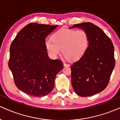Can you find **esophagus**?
<instances>
[{
    "label": "esophagus",
    "instance_id": "1",
    "mask_svg": "<svg viewBox=\"0 0 120 120\" xmlns=\"http://www.w3.org/2000/svg\"><path fill=\"white\" fill-rule=\"evenodd\" d=\"M63 65H64V67H69V64H66V63H64V64H63Z\"/></svg>",
    "mask_w": 120,
    "mask_h": 120
}]
</instances>
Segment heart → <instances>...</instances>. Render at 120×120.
<instances>
[{
	"label": "heart",
	"mask_w": 120,
	"mask_h": 120,
	"mask_svg": "<svg viewBox=\"0 0 120 120\" xmlns=\"http://www.w3.org/2000/svg\"><path fill=\"white\" fill-rule=\"evenodd\" d=\"M52 41L47 39L45 45L48 54L55 59L61 53L65 57L76 61L82 57L89 45L87 33L82 29L73 30L62 28L52 35Z\"/></svg>",
	"instance_id": "obj_1"
}]
</instances>
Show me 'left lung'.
<instances>
[{
    "label": "left lung",
    "mask_w": 120,
    "mask_h": 120,
    "mask_svg": "<svg viewBox=\"0 0 120 120\" xmlns=\"http://www.w3.org/2000/svg\"><path fill=\"white\" fill-rule=\"evenodd\" d=\"M74 27L87 33L89 45L83 56L71 65V85L78 95L93 96L108 85L115 66L114 47L105 33L93 23L75 24L69 28Z\"/></svg>",
    "instance_id": "left-lung-1"
}]
</instances>
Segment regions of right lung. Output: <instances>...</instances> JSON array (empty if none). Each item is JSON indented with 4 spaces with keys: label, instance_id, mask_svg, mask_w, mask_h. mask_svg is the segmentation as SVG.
Returning <instances> with one entry per match:
<instances>
[{
    "label": "right lung",
    "instance_id": "add662e5",
    "mask_svg": "<svg viewBox=\"0 0 120 120\" xmlns=\"http://www.w3.org/2000/svg\"><path fill=\"white\" fill-rule=\"evenodd\" d=\"M58 25L31 23L15 37L10 47L8 66L19 90L36 97L52 91L57 74L63 69L60 60L49 57L45 39Z\"/></svg>",
    "mask_w": 120,
    "mask_h": 120
}]
</instances>
